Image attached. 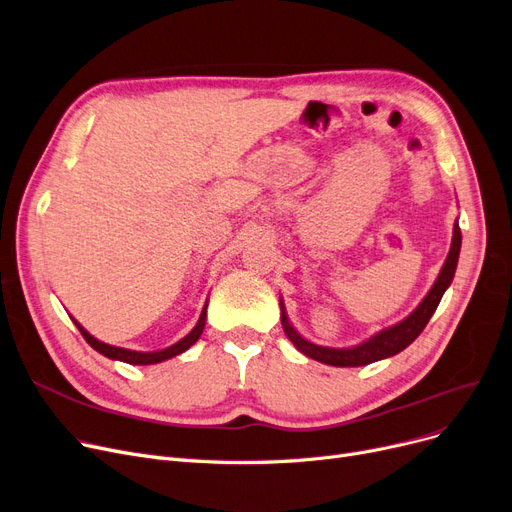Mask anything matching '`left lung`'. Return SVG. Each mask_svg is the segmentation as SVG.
<instances>
[{
  "label": "left lung",
  "instance_id": "8db88e82",
  "mask_svg": "<svg viewBox=\"0 0 512 512\" xmlns=\"http://www.w3.org/2000/svg\"><path fill=\"white\" fill-rule=\"evenodd\" d=\"M460 244H462V234H460V226H458V219H456L454 221V232H452L450 253H448L446 261H443L441 272H439L437 280L433 282V286L429 288V293L425 295V299H422L416 305L412 314L406 316L402 322H397L393 326H387L379 332H374L370 339H366L358 345H351V347H324V345L311 343L293 326V322L288 320L284 301L280 299V322H282V328H284V335L303 355H307V358L322 362V364H328V366H339V368L366 366V364H372V362L391 358V355L404 351L420 335L422 328L427 326V322L435 314V309H437L443 293L448 291V286L454 280L458 257H460Z\"/></svg>",
  "mask_w": 512,
  "mask_h": 512
}]
</instances>
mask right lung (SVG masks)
Instances as JSON below:
<instances>
[{
    "label": "right lung",
    "mask_w": 512,
    "mask_h": 512,
    "mask_svg": "<svg viewBox=\"0 0 512 512\" xmlns=\"http://www.w3.org/2000/svg\"><path fill=\"white\" fill-rule=\"evenodd\" d=\"M207 305H209V303H205V307H203V311H201V318H198L196 326L188 332V335H186L184 339H180V341L169 345V347H165V349H157V351H136V349H125V347L108 345V343H104V341H98L94 335H90V332H87L75 318H73V322H75V326L79 328L83 339H85L87 343H90L98 353H102L104 358L117 360V362H125V364H131V366H150V364H161V362H165V360L175 358V355L184 353V351L190 349L198 339H201L203 330H205V322H207Z\"/></svg>",
    "instance_id": "obj_1"
}]
</instances>
